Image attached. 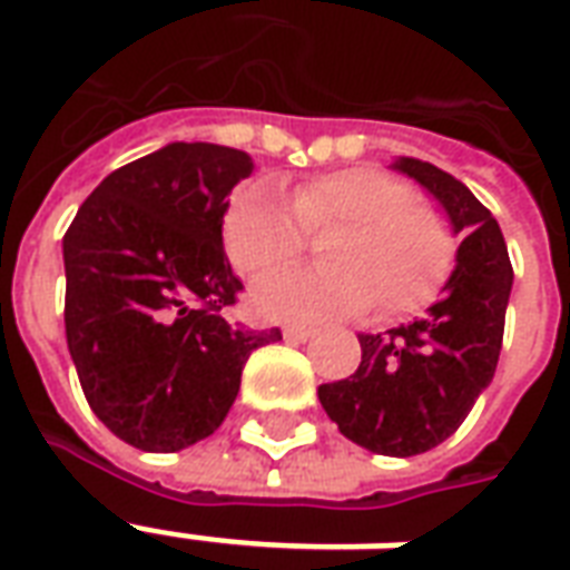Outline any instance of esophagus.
Returning a JSON list of instances; mask_svg holds the SVG:
<instances>
[{"label":"esophagus","instance_id":"obj_1","mask_svg":"<svg viewBox=\"0 0 570 570\" xmlns=\"http://www.w3.org/2000/svg\"><path fill=\"white\" fill-rule=\"evenodd\" d=\"M312 333L315 331L306 327V324H285V327H282V336H285L288 342H306Z\"/></svg>","mask_w":570,"mask_h":570}]
</instances>
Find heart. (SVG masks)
Returning <instances> with one entry per match:
<instances>
[{"label":"heart","instance_id":"obj_1","mask_svg":"<svg viewBox=\"0 0 570 570\" xmlns=\"http://www.w3.org/2000/svg\"><path fill=\"white\" fill-rule=\"evenodd\" d=\"M246 183L234 191L222 237L243 276H261L294 258L303 228H336L321 255L331 264L285 267L252 291V306L273 321H324L375 306L402 315L430 301L453 267V234L439 209L379 168H342L288 191Z\"/></svg>","mask_w":570,"mask_h":570}]
</instances>
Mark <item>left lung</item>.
Instances as JSON below:
<instances>
[{
	"instance_id": "obj_1",
	"label": "left lung",
	"mask_w": 570,
	"mask_h": 570,
	"mask_svg": "<svg viewBox=\"0 0 570 570\" xmlns=\"http://www.w3.org/2000/svg\"><path fill=\"white\" fill-rule=\"evenodd\" d=\"M439 200L453 234H465L442 297L426 318L361 333V366L321 384L318 400L345 439L384 456L432 451L472 412L495 375L513 269L493 213L451 174L421 158L393 161Z\"/></svg>"
}]
</instances>
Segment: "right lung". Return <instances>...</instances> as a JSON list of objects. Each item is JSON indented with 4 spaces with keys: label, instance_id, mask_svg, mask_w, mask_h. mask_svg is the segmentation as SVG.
Wrapping results in <instances>:
<instances>
[{
    "label": "right lung",
    "instance_id": "add662e5",
    "mask_svg": "<svg viewBox=\"0 0 570 570\" xmlns=\"http://www.w3.org/2000/svg\"><path fill=\"white\" fill-rule=\"evenodd\" d=\"M252 168L243 149L177 140L101 179L62 237L77 379L131 448L174 453L213 435L252 351L282 340L222 315L243 288L222 222Z\"/></svg>",
    "mask_w": 570,
    "mask_h": 570
}]
</instances>
